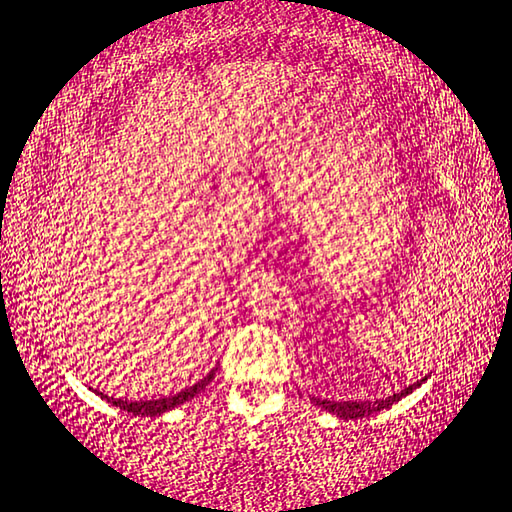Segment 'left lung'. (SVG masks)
<instances>
[{
  "instance_id": "obj_1",
  "label": "left lung",
  "mask_w": 512,
  "mask_h": 512,
  "mask_svg": "<svg viewBox=\"0 0 512 512\" xmlns=\"http://www.w3.org/2000/svg\"><path fill=\"white\" fill-rule=\"evenodd\" d=\"M424 380H417V383L403 387L401 392L392 394V397H385V399H376V401H327V399H315V406L325 408L327 413L341 417V420H362V417H369L373 413H380V410L390 408L392 403L401 401L403 397H408V394H413V390H417Z\"/></svg>"
}]
</instances>
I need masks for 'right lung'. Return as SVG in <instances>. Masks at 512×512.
<instances>
[{
	"mask_svg": "<svg viewBox=\"0 0 512 512\" xmlns=\"http://www.w3.org/2000/svg\"><path fill=\"white\" fill-rule=\"evenodd\" d=\"M213 376H215V369H213L211 373H208V376L201 378L199 383H194L192 387H185L183 392L174 394V397L153 399V401H127V399H113V397H109V394H102V399L113 403L115 408L127 410V413H132V415H139V417H155V415L167 413V410H174V408L181 406V403H185V401H190V399L197 397V394H199L201 390H204V387H206L208 383H211Z\"/></svg>",
	"mask_w": 512,
	"mask_h": 512,
	"instance_id": "right-lung-1",
	"label": "right lung"
}]
</instances>
